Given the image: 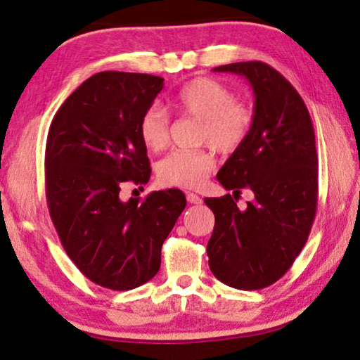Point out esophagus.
Here are the masks:
<instances>
[{
  "label": "esophagus",
  "instance_id": "1",
  "mask_svg": "<svg viewBox=\"0 0 360 360\" xmlns=\"http://www.w3.org/2000/svg\"><path fill=\"white\" fill-rule=\"evenodd\" d=\"M187 202L192 203V205H200L203 202V200L200 198L197 193H187Z\"/></svg>",
  "mask_w": 360,
  "mask_h": 360
}]
</instances>
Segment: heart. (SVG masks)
Segmentation results:
<instances>
[{
  "mask_svg": "<svg viewBox=\"0 0 360 360\" xmlns=\"http://www.w3.org/2000/svg\"><path fill=\"white\" fill-rule=\"evenodd\" d=\"M172 106L181 114L200 120L198 141L208 143L219 152H233L246 141L252 129L254 114L222 82L197 77L186 82L173 95ZM139 138L149 150L160 152L169 141V115L160 106L146 109L139 119ZM216 167L208 149H176L158 163V178L165 186L197 188Z\"/></svg>",
  "mask_w": 360,
  "mask_h": 360,
  "instance_id": "heart-1",
  "label": "heart"
}]
</instances>
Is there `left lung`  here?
Segmentation results:
<instances>
[{"mask_svg":"<svg viewBox=\"0 0 360 360\" xmlns=\"http://www.w3.org/2000/svg\"><path fill=\"white\" fill-rule=\"evenodd\" d=\"M212 71L235 72L252 85L254 122L246 141L219 169L233 195L205 198L214 212L206 246L219 281L241 290L276 283L308 240L318 210V152L307 105L281 72L264 62H240ZM241 188L256 200L236 206Z\"/></svg>","mask_w":360,"mask_h":360,"instance_id":"left-lung-1","label":"left lung"}]
</instances>
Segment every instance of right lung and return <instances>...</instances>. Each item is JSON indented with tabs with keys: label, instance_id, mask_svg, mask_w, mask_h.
<instances>
[{
	"label": "right lung",
	"instance_id": "1",
	"mask_svg": "<svg viewBox=\"0 0 360 360\" xmlns=\"http://www.w3.org/2000/svg\"><path fill=\"white\" fill-rule=\"evenodd\" d=\"M162 89L158 76L96 72L65 100L49 129V214L68 257L101 288L130 290L154 278L163 241L186 208L178 188L143 202L119 197L124 182L143 186L150 178L138 127Z\"/></svg>",
	"mask_w": 360,
	"mask_h": 360
}]
</instances>
